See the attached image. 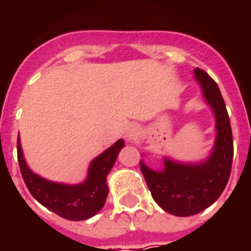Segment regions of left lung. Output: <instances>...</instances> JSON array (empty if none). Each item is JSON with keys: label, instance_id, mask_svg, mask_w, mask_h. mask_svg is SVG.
Segmentation results:
<instances>
[{"label": "left lung", "instance_id": "left-lung-1", "mask_svg": "<svg viewBox=\"0 0 251 251\" xmlns=\"http://www.w3.org/2000/svg\"><path fill=\"white\" fill-rule=\"evenodd\" d=\"M194 74L215 113L218 134L214 152L200 165H181L165 159L162 172L151 170L140 162L153 200L176 217L196 215L214 204L226 187L233 160L232 128L221 91L205 71L196 68Z\"/></svg>", "mask_w": 251, "mask_h": 251}]
</instances>
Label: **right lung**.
<instances>
[{
	"label": "right lung",
	"mask_w": 251,
	"mask_h": 251,
	"mask_svg": "<svg viewBox=\"0 0 251 251\" xmlns=\"http://www.w3.org/2000/svg\"><path fill=\"white\" fill-rule=\"evenodd\" d=\"M124 141L119 140L92 160L88 178L76 186H65L39 177L26 166L18 138V163L25 184L42 205L70 221H83L100 211L109 194L106 176L113 168Z\"/></svg>",
	"instance_id": "add662e5"
}]
</instances>
